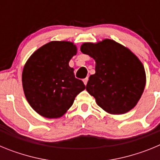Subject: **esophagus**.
<instances>
[{
    "label": "esophagus",
    "instance_id": "34e87169",
    "mask_svg": "<svg viewBox=\"0 0 160 160\" xmlns=\"http://www.w3.org/2000/svg\"><path fill=\"white\" fill-rule=\"evenodd\" d=\"M87 82H88V78H86L85 79H83V83L85 84V86L87 84Z\"/></svg>",
    "mask_w": 160,
    "mask_h": 160
}]
</instances>
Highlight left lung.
<instances>
[{
    "label": "left lung",
    "instance_id": "1",
    "mask_svg": "<svg viewBox=\"0 0 160 160\" xmlns=\"http://www.w3.org/2000/svg\"><path fill=\"white\" fill-rule=\"evenodd\" d=\"M82 53L95 61V73L90 75L87 92L106 112L122 114L137 105L146 85L145 69L136 55L111 39L85 42Z\"/></svg>",
    "mask_w": 160,
    "mask_h": 160
}]
</instances>
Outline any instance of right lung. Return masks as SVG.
<instances>
[{"label":"right lung","mask_w":160,"mask_h":160,"mask_svg":"<svg viewBox=\"0 0 160 160\" xmlns=\"http://www.w3.org/2000/svg\"><path fill=\"white\" fill-rule=\"evenodd\" d=\"M76 54L77 46L73 42L52 41L37 49L25 62L22 71L24 94L41 116L61 118L86 88L69 66Z\"/></svg>","instance_id":"add662e5"}]
</instances>
